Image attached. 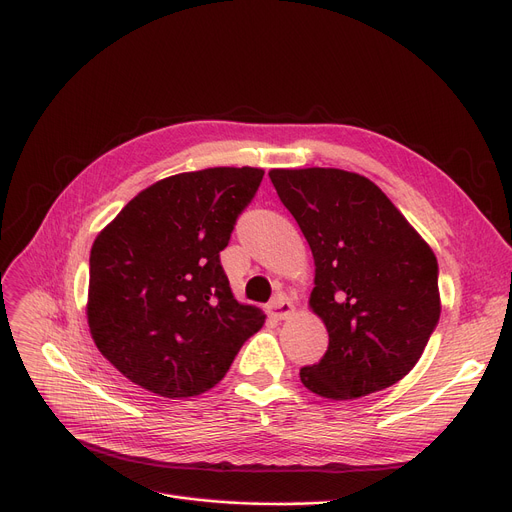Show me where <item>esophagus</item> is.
Masks as SVG:
<instances>
[{"mask_svg":"<svg viewBox=\"0 0 512 512\" xmlns=\"http://www.w3.org/2000/svg\"><path fill=\"white\" fill-rule=\"evenodd\" d=\"M267 313H270L274 319L282 321V319H288L292 317L294 313V305L290 303V299L286 297V294H276V297L270 301V305H267Z\"/></svg>","mask_w":512,"mask_h":512,"instance_id":"obj_1","label":"esophagus"}]
</instances>
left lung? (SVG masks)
I'll return each instance as SVG.
<instances>
[{"label": "left lung", "mask_w": 512, "mask_h": 512, "mask_svg": "<svg viewBox=\"0 0 512 512\" xmlns=\"http://www.w3.org/2000/svg\"><path fill=\"white\" fill-rule=\"evenodd\" d=\"M270 178L311 247L309 307L330 336L324 359L301 369L303 386L351 400L396 384L440 319L432 247L361 174L303 168L270 170Z\"/></svg>", "instance_id": "obj_1"}]
</instances>
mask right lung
<instances>
[{
  "label": "right lung",
  "instance_id": "obj_1",
  "mask_svg": "<svg viewBox=\"0 0 512 512\" xmlns=\"http://www.w3.org/2000/svg\"><path fill=\"white\" fill-rule=\"evenodd\" d=\"M261 168H207L141 191L95 238L87 321L99 353L137 386L188 398L230 369L265 324L234 299L222 270Z\"/></svg>",
  "mask_w": 512,
  "mask_h": 512
}]
</instances>
